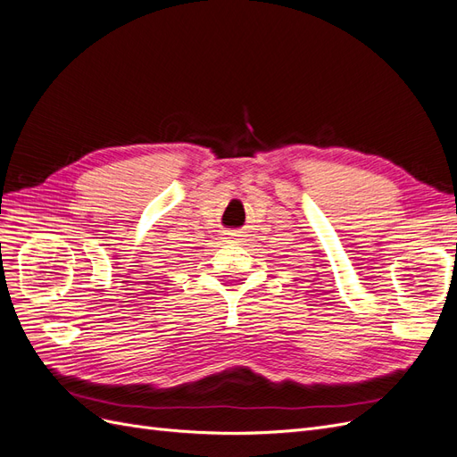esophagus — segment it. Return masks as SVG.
Segmentation results:
<instances>
[{"instance_id":"obj_1","label":"esophagus","mask_w":457,"mask_h":457,"mask_svg":"<svg viewBox=\"0 0 457 457\" xmlns=\"http://www.w3.org/2000/svg\"><path fill=\"white\" fill-rule=\"evenodd\" d=\"M240 234L237 232V230H230V232H227V238H238Z\"/></svg>"}]
</instances>
